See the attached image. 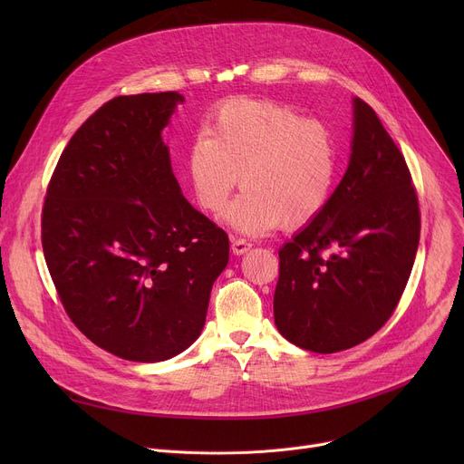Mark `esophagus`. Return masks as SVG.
Segmentation results:
<instances>
[{
  "label": "esophagus",
  "instance_id": "1",
  "mask_svg": "<svg viewBox=\"0 0 464 464\" xmlns=\"http://www.w3.org/2000/svg\"><path fill=\"white\" fill-rule=\"evenodd\" d=\"M231 248H233V252L237 256H240V254H245V252H248L252 248V242L248 238H245V237H233L231 238Z\"/></svg>",
  "mask_w": 464,
  "mask_h": 464
}]
</instances>
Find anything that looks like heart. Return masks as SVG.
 <instances>
[{
  "label": "heart",
  "instance_id": "heart-1",
  "mask_svg": "<svg viewBox=\"0 0 464 464\" xmlns=\"http://www.w3.org/2000/svg\"><path fill=\"white\" fill-rule=\"evenodd\" d=\"M186 173L195 201L212 216L224 212L242 173L245 191L227 212L240 231L301 227L333 198L338 146L318 118L271 102L229 100L193 135Z\"/></svg>",
  "mask_w": 464,
  "mask_h": 464
}]
</instances>
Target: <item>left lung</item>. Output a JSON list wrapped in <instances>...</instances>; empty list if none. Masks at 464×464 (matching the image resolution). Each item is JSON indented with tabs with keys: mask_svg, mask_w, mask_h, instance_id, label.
<instances>
[{
	"mask_svg": "<svg viewBox=\"0 0 464 464\" xmlns=\"http://www.w3.org/2000/svg\"><path fill=\"white\" fill-rule=\"evenodd\" d=\"M353 144L325 210L278 250L275 324L314 353L353 348L395 312L416 259L421 216L399 146L353 100Z\"/></svg>",
	"mask_w": 464,
	"mask_h": 464,
	"instance_id": "left-lung-1",
	"label": "left lung"
}]
</instances>
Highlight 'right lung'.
Masks as SVG:
<instances>
[{"label":"right lung","mask_w":464,"mask_h":464,"mask_svg":"<svg viewBox=\"0 0 464 464\" xmlns=\"http://www.w3.org/2000/svg\"><path fill=\"white\" fill-rule=\"evenodd\" d=\"M179 92L118 95L63 149L48 182L43 254L58 297L93 344L156 362L199 336L227 233L195 210L161 130Z\"/></svg>","instance_id":"add662e5"}]
</instances>
